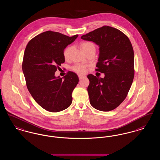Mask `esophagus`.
<instances>
[{
	"mask_svg": "<svg viewBox=\"0 0 160 160\" xmlns=\"http://www.w3.org/2000/svg\"><path fill=\"white\" fill-rule=\"evenodd\" d=\"M84 77H85V76L83 75H78V78H79L80 80H82V78H83Z\"/></svg>",
	"mask_w": 160,
	"mask_h": 160,
	"instance_id": "1",
	"label": "esophagus"
}]
</instances>
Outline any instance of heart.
Wrapping results in <instances>:
<instances>
[{"mask_svg":"<svg viewBox=\"0 0 160 160\" xmlns=\"http://www.w3.org/2000/svg\"><path fill=\"white\" fill-rule=\"evenodd\" d=\"M80 47L86 54H88L93 50H95V45L91 41H82L80 43ZM72 51V47L68 46L63 50V57L65 60L70 58L71 53ZM72 70L79 74H84L86 72L87 68L83 65H76L72 68Z\"/></svg>","mask_w":160,"mask_h":160,"instance_id":"obj_1","label":"heart"}]
</instances>
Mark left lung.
I'll return each instance as SVG.
<instances>
[{"instance_id": "1", "label": "left lung", "mask_w": 160, "mask_h": 160, "mask_svg": "<svg viewBox=\"0 0 160 160\" xmlns=\"http://www.w3.org/2000/svg\"><path fill=\"white\" fill-rule=\"evenodd\" d=\"M99 46L96 70L104 78L88 76V92L92 106L108 112L119 106L127 96L134 76V54L132 44L121 31L108 26L82 36Z\"/></svg>"}]
</instances>
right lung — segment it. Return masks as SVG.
I'll return each mask as SVG.
<instances>
[{"instance_id": "obj_1", "label": "right lung", "mask_w": 160, "mask_h": 160, "mask_svg": "<svg viewBox=\"0 0 160 160\" xmlns=\"http://www.w3.org/2000/svg\"><path fill=\"white\" fill-rule=\"evenodd\" d=\"M77 37L46 31L32 38L26 47L22 69L27 88L35 101L48 112H61L72 103L77 75L69 71L61 78L54 73L65 62L64 49Z\"/></svg>"}]
</instances>
